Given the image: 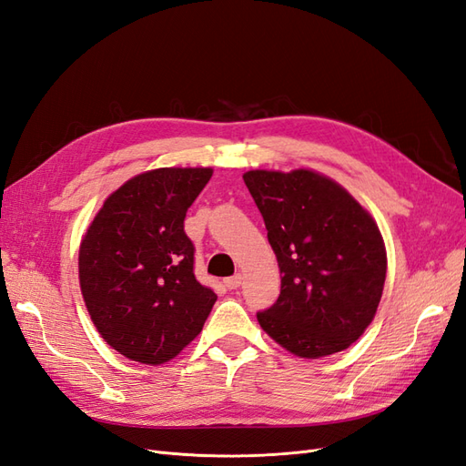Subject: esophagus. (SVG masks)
<instances>
[{
    "label": "esophagus",
    "mask_w": 466,
    "mask_h": 466,
    "mask_svg": "<svg viewBox=\"0 0 466 466\" xmlns=\"http://www.w3.org/2000/svg\"><path fill=\"white\" fill-rule=\"evenodd\" d=\"M241 274H235V276H231V278H225L223 279V284H225V288L228 289H237L238 286H241Z\"/></svg>",
    "instance_id": "34e87169"
}]
</instances>
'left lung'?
Returning <instances> with one entry per match:
<instances>
[{
	"mask_svg": "<svg viewBox=\"0 0 466 466\" xmlns=\"http://www.w3.org/2000/svg\"><path fill=\"white\" fill-rule=\"evenodd\" d=\"M281 274L278 301L257 313L268 336L299 358L346 350L383 295L387 252L377 223L351 196L307 168L248 171Z\"/></svg>",
	"mask_w": 466,
	"mask_h": 466,
	"instance_id": "8db88e82",
	"label": "left lung"
}]
</instances>
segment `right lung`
<instances>
[{
  "label": "right lung",
  "mask_w": 466,
  "mask_h": 466,
  "mask_svg": "<svg viewBox=\"0 0 466 466\" xmlns=\"http://www.w3.org/2000/svg\"><path fill=\"white\" fill-rule=\"evenodd\" d=\"M211 173L163 167L137 175L108 196L83 237V299L105 342L128 360L159 365L178 356L218 299L194 276L185 233Z\"/></svg>",
  "instance_id": "right-lung-1"
}]
</instances>
